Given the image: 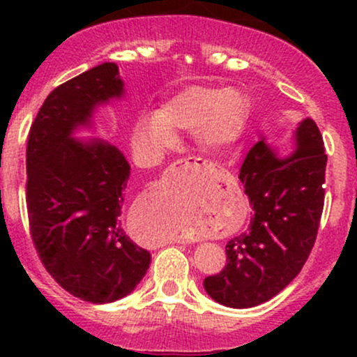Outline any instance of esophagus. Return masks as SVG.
I'll list each match as a JSON object with an SVG mask.
<instances>
[{"mask_svg":"<svg viewBox=\"0 0 357 357\" xmlns=\"http://www.w3.org/2000/svg\"><path fill=\"white\" fill-rule=\"evenodd\" d=\"M176 167L179 169H197L200 171L202 174L208 176L212 174L214 171H218L214 162L207 160V158H202V157H188V158H181V160L176 162ZM192 240L190 238H176L174 243H190Z\"/></svg>","mask_w":357,"mask_h":357,"instance_id":"obj_1","label":"esophagus"}]
</instances>
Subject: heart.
<instances>
[{
	"instance_id": "b5f03b06",
	"label": "heart",
	"mask_w": 357,
	"mask_h": 357,
	"mask_svg": "<svg viewBox=\"0 0 357 357\" xmlns=\"http://www.w3.org/2000/svg\"><path fill=\"white\" fill-rule=\"evenodd\" d=\"M248 103L240 91L226 86H190L176 93L158 110L145 112L132 129L136 157L150 164L178 139L176 132L195 131L202 149L222 152L235 145L245 129ZM167 229L158 238L192 235L181 205L164 197Z\"/></svg>"
}]
</instances>
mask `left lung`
Returning a JSON list of instances; mask_svg holds the SVG:
<instances>
[{
	"mask_svg": "<svg viewBox=\"0 0 357 357\" xmlns=\"http://www.w3.org/2000/svg\"><path fill=\"white\" fill-rule=\"evenodd\" d=\"M297 150L285 158L264 139L240 169L254 215L248 229L226 245V266L204 280L205 291L226 307L245 309L280 294L307 261L325 205L326 153L312 119L295 131Z\"/></svg>",
	"mask_w": 357,
	"mask_h": 357,
	"instance_id": "left-lung-1",
	"label": "left lung"
}]
</instances>
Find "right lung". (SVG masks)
I'll list each match as a JSON object with an SVG mask.
<instances>
[{"mask_svg": "<svg viewBox=\"0 0 357 357\" xmlns=\"http://www.w3.org/2000/svg\"><path fill=\"white\" fill-rule=\"evenodd\" d=\"M124 95L119 67L107 62L53 89L27 138V214L46 271L81 301L107 304L136 289L150 266L121 225L128 160L102 139L72 138L96 105Z\"/></svg>", "mask_w": 357, "mask_h": 357, "instance_id": "1", "label": "right lung"}]
</instances>
